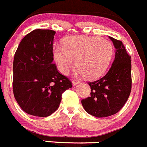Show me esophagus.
I'll use <instances>...</instances> for the list:
<instances>
[{
	"mask_svg": "<svg viewBox=\"0 0 147 147\" xmlns=\"http://www.w3.org/2000/svg\"><path fill=\"white\" fill-rule=\"evenodd\" d=\"M72 85H78L80 82L78 80H73L72 81Z\"/></svg>",
	"mask_w": 147,
	"mask_h": 147,
	"instance_id": "obj_1",
	"label": "esophagus"
}]
</instances>
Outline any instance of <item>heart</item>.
Masks as SVG:
<instances>
[{
	"instance_id": "1",
	"label": "heart",
	"mask_w": 147,
	"mask_h": 147,
	"mask_svg": "<svg viewBox=\"0 0 147 147\" xmlns=\"http://www.w3.org/2000/svg\"><path fill=\"white\" fill-rule=\"evenodd\" d=\"M113 47L109 40L98 37L75 36L64 41L63 46L55 45L53 56L59 72L67 75L76 65L77 72L87 78L101 76L113 56Z\"/></svg>"
}]
</instances>
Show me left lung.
<instances>
[{"mask_svg": "<svg viewBox=\"0 0 147 147\" xmlns=\"http://www.w3.org/2000/svg\"><path fill=\"white\" fill-rule=\"evenodd\" d=\"M109 38L116 49L111 67L100 79L88 82L90 96L81 100L85 111L98 118L118 113L126 102L131 90V58L121 41Z\"/></svg>", "mask_w": 147, "mask_h": 147, "instance_id": "8db88e82", "label": "left lung"}]
</instances>
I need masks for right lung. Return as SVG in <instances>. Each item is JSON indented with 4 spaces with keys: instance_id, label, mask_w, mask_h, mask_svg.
I'll use <instances>...</instances> for the list:
<instances>
[{
    "instance_id": "obj_1",
    "label": "right lung",
    "mask_w": 147,
    "mask_h": 147,
    "mask_svg": "<svg viewBox=\"0 0 147 147\" xmlns=\"http://www.w3.org/2000/svg\"><path fill=\"white\" fill-rule=\"evenodd\" d=\"M55 31L36 29L24 36L14 55L13 91L28 114L47 117L59 108L62 95L72 87L53 62Z\"/></svg>"
}]
</instances>
